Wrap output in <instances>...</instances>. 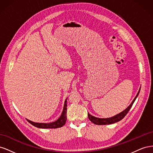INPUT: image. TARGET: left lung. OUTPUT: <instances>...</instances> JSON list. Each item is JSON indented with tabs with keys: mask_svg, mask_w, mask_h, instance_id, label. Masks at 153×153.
Returning a JSON list of instances; mask_svg holds the SVG:
<instances>
[{
	"mask_svg": "<svg viewBox=\"0 0 153 153\" xmlns=\"http://www.w3.org/2000/svg\"><path fill=\"white\" fill-rule=\"evenodd\" d=\"M140 91V88L139 91H138L137 96H135V98H134V100H133L131 103L129 105L126 109L123 110V112L117 114L116 115H114V116H113L112 117H109V118H98V117H96L94 116H92V115H91L89 113H88L87 114H88V117H89V120L92 123H94V124H98V125L110 124H114L115 123L119 122V121H121V120H122L125 117V115H126L128 114V112H129V110H130L133 103L135 102L136 98H137V96H138V94H139Z\"/></svg>",
	"mask_w": 153,
	"mask_h": 153,
	"instance_id": "obj_1",
	"label": "left lung"
}]
</instances>
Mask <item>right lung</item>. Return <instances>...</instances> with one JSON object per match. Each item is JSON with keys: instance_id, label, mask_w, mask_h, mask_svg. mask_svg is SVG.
I'll use <instances>...</instances> for the list:
<instances>
[{"instance_id": "1", "label": "right lung", "mask_w": 153, "mask_h": 153, "mask_svg": "<svg viewBox=\"0 0 153 153\" xmlns=\"http://www.w3.org/2000/svg\"><path fill=\"white\" fill-rule=\"evenodd\" d=\"M67 99H66L65 101H64V108L62 110V112L60 117L56 121L50 123H34L32 122L30 120H27L29 123H30L33 126L39 128H61L63 126L64 124H65L67 119Z\"/></svg>"}]
</instances>
